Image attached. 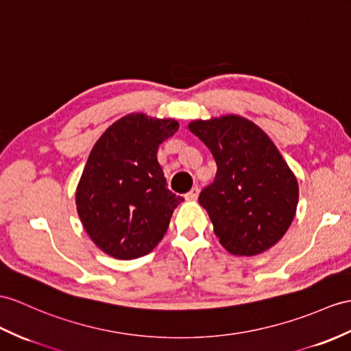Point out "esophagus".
I'll return each instance as SVG.
<instances>
[{"label":"esophagus","instance_id":"obj_1","mask_svg":"<svg viewBox=\"0 0 351 351\" xmlns=\"http://www.w3.org/2000/svg\"><path fill=\"white\" fill-rule=\"evenodd\" d=\"M198 195H199V187L195 184V186L192 187V191L187 192V193L184 195V198H186L187 201H195L196 198H198Z\"/></svg>","mask_w":351,"mask_h":351}]
</instances>
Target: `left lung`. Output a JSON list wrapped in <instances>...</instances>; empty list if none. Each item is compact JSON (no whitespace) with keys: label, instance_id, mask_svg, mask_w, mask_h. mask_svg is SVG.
<instances>
[{"label":"left lung","instance_id":"1","mask_svg":"<svg viewBox=\"0 0 351 351\" xmlns=\"http://www.w3.org/2000/svg\"><path fill=\"white\" fill-rule=\"evenodd\" d=\"M189 131L217 164L199 193L220 244L235 256H254L277 244L295 217L299 186L269 136L238 114L193 121Z\"/></svg>","mask_w":351,"mask_h":351}]
</instances>
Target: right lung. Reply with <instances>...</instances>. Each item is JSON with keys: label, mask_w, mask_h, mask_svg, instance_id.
<instances>
[{"label": "right lung", "mask_w": 351, "mask_h": 351, "mask_svg": "<svg viewBox=\"0 0 351 351\" xmlns=\"http://www.w3.org/2000/svg\"><path fill=\"white\" fill-rule=\"evenodd\" d=\"M178 130L174 119L131 113L108 126L92 147L77 184L82 225L98 249L130 261L164 238L182 196L167 189L159 144Z\"/></svg>", "instance_id": "obj_1"}]
</instances>
